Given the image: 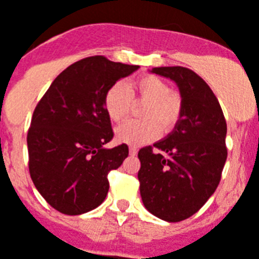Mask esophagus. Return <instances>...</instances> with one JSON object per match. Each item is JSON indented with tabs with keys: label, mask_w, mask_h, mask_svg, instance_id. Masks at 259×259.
I'll return each instance as SVG.
<instances>
[{
	"label": "esophagus",
	"mask_w": 259,
	"mask_h": 259,
	"mask_svg": "<svg viewBox=\"0 0 259 259\" xmlns=\"http://www.w3.org/2000/svg\"><path fill=\"white\" fill-rule=\"evenodd\" d=\"M136 154H138V148H136L135 146H131V147H130V155L134 157V155H136Z\"/></svg>",
	"instance_id": "34e87169"
}]
</instances>
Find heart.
I'll return each mask as SVG.
<instances>
[{
    "mask_svg": "<svg viewBox=\"0 0 259 259\" xmlns=\"http://www.w3.org/2000/svg\"><path fill=\"white\" fill-rule=\"evenodd\" d=\"M140 120H132L116 130V139L121 143L139 146L162 134H170L177 127L184 112L181 94L170 89L167 82L154 74H144L132 79L125 88L115 83L104 96V109L108 117L121 123L132 111V104H140Z\"/></svg>",
    "mask_w": 259,
    "mask_h": 259,
    "instance_id": "heart-1",
    "label": "heart"
}]
</instances>
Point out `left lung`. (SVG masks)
I'll list each match as a JSON object with an SVG mask.
<instances>
[{
    "mask_svg": "<svg viewBox=\"0 0 259 259\" xmlns=\"http://www.w3.org/2000/svg\"><path fill=\"white\" fill-rule=\"evenodd\" d=\"M180 88L184 112L166 139L140 148V196L159 219L176 223L201 208L219 185L227 159V123L218 98L190 69L154 67Z\"/></svg>",
    "mask_w": 259,
    "mask_h": 259,
    "instance_id": "1",
    "label": "left lung"
}]
</instances>
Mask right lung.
I'll use <instances>...</instances> for the list:
<instances>
[{"mask_svg": "<svg viewBox=\"0 0 259 259\" xmlns=\"http://www.w3.org/2000/svg\"><path fill=\"white\" fill-rule=\"evenodd\" d=\"M139 69L108 58H83L58 75L37 102L28 130V167L36 189L65 215L97 208L109 190L108 174L128 157L113 139L104 109L107 90Z\"/></svg>", "mask_w": 259, "mask_h": 259, "instance_id": "obj_1", "label": "right lung"}]
</instances>
